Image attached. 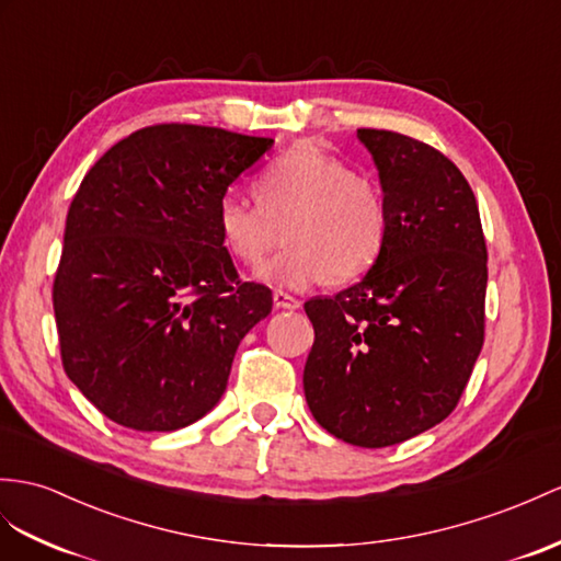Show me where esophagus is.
Wrapping results in <instances>:
<instances>
[{"instance_id": "obj_1", "label": "esophagus", "mask_w": 561, "mask_h": 561, "mask_svg": "<svg viewBox=\"0 0 561 561\" xmlns=\"http://www.w3.org/2000/svg\"><path fill=\"white\" fill-rule=\"evenodd\" d=\"M273 307L276 309H299L302 302H299L297 297L283 293V290H273Z\"/></svg>"}]
</instances>
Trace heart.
I'll return each instance as SVG.
<instances>
[{"mask_svg": "<svg viewBox=\"0 0 561 561\" xmlns=\"http://www.w3.org/2000/svg\"><path fill=\"white\" fill-rule=\"evenodd\" d=\"M256 197L218 202V236L230 256L250 268L262 266L288 238L290 248L264 268V278L283 288L354 280L386 248L383 190L317 142H299L271 161L259 175Z\"/></svg>", "mask_w": 561, "mask_h": 561, "instance_id": "1", "label": "heart"}]
</instances>
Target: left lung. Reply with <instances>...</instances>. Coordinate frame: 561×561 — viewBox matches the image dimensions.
<instances>
[{
  "instance_id": "left-lung-1",
  "label": "left lung",
  "mask_w": 561,
  "mask_h": 561,
  "mask_svg": "<svg viewBox=\"0 0 561 561\" xmlns=\"http://www.w3.org/2000/svg\"><path fill=\"white\" fill-rule=\"evenodd\" d=\"M388 204L386 248L366 276L305 305L313 345L305 398L321 426L388 447L453 414L485 337L488 250L467 178L409 135L359 128Z\"/></svg>"
}]
</instances>
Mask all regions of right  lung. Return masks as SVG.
Wrapping results in <instances>:
<instances>
[{
  "mask_svg": "<svg viewBox=\"0 0 561 561\" xmlns=\"http://www.w3.org/2000/svg\"><path fill=\"white\" fill-rule=\"evenodd\" d=\"M271 138L157 123L94 163L68 207L51 285L66 376L121 426L178 431L221 400L273 297L218 236L228 185Z\"/></svg>",
  "mask_w": 561,
  "mask_h": 561,
  "instance_id": "right-lung-1",
  "label": "right lung"
}]
</instances>
